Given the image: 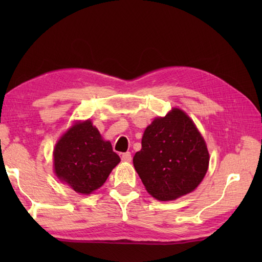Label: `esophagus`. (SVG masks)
Wrapping results in <instances>:
<instances>
[{
    "label": "esophagus",
    "mask_w": 262,
    "mask_h": 262,
    "mask_svg": "<svg viewBox=\"0 0 262 262\" xmlns=\"http://www.w3.org/2000/svg\"><path fill=\"white\" fill-rule=\"evenodd\" d=\"M121 160L125 161V162H130L132 161V154L130 152H126L121 154Z\"/></svg>",
    "instance_id": "obj_1"
}]
</instances>
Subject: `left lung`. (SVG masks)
Returning <instances> with one entry per match:
<instances>
[{
  "label": "left lung",
  "mask_w": 262,
  "mask_h": 262,
  "mask_svg": "<svg viewBox=\"0 0 262 262\" xmlns=\"http://www.w3.org/2000/svg\"><path fill=\"white\" fill-rule=\"evenodd\" d=\"M133 162L147 192L165 202L197 188L207 172L209 154L193 121L174 108L146 128Z\"/></svg>",
  "instance_id": "8db88e82"
}]
</instances>
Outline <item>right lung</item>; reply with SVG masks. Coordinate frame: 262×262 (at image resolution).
Instances as JSON below:
<instances>
[{"label": "right lung", "mask_w": 262, "mask_h": 262, "mask_svg": "<svg viewBox=\"0 0 262 262\" xmlns=\"http://www.w3.org/2000/svg\"><path fill=\"white\" fill-rule=\"evenodd\" d=\"M120 158L104 142L90 120L77 122L65 133L54 149V170L60 181L79 193L101 187Z\"/></svg>", "instance_id": "obj_1"}]
</instances>
